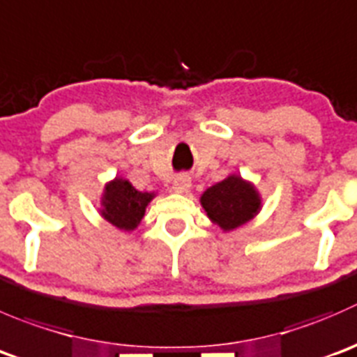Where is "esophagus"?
<instances>
[{"instance_id": "obj_1", "label": "esophagus", "mask_w": 357, "mask_h": 357, "mask_svg": "<svg viewBox=\"0 0 357 357\" xmlns=\"http://www.w3.org/2000/svg\"><path fill=\"white\" fill-rule=\"evenodd\" d=\"M190 186H192V181H190L188 176H178V178H174V181H172V192L186 193L190 190Z\"/></svg>"}]
</instances>
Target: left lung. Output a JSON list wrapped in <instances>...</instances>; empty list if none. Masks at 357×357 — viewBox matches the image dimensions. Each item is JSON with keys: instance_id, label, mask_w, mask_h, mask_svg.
Masks as SVG:
<instances>
[{"instance_id": "obj_1", "label": "left lung", "mask_w": 357, "mask_h": 357, "mask_svg": "<svg viewBox=\"0 0 357 357\" xmlns=\"http://www.w3.org/2000/svg\"><path fill=\"white\" fill-rule=\"evenodd\" d=\"M200 206L214 225L230 231L251 221L261 211L263 200L255 183L234 172L209 186L200 195Z\"/></svg>"}]
</instances>
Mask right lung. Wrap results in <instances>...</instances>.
<instances>
[{"label": "right lung", "mask_w": 357, "mask_h": 357, "mask_svg": "<svg viewBox=\"0 0 357 357\" xmlns=\"http://www.w3.org/2000/svg\"><path fill=\"white\" fill-rule=\"evenodd\" d=\"M157 197L155 192H139L129 179L116 176L105 185L99 214L113 227L132 231L139 227L146 207Z\"/></svg>", "instance_id": "obj_1"}]
</instances>
